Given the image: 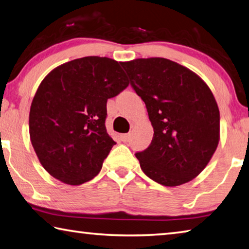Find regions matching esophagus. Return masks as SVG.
Segmentation results:
<instances>
[{"mask_svg": "<svg viewBox=\"0 0 249 249\" xmlns=\"http://www.w3.org/2000/svg\"><path fill=\"white\" fill-rule=\"evenodd\" d=\"M130 138H132V134H130V133L121 135V140H122V142H128Z\"/></svg>", "mask_w": 249, "mask_h": 249, "instance_id": "34e87169", "label": "esophagus"}]
</instances>
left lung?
Instances as JSON below:
<instances>
[{"mask_svg":"<svg viewBox=\"0 0 249 249\" xmlns=\"http://www.w3.org/2000/svg\"><path fill=\"white\" fill-rule=\"evenodd\" d=\"M122 66L155 132L149 147L135 153L142 172L170 187L195 178L219 142L220 113L211 90L192 71L163 57Z\"/></svg>","mask_w":249,"mask_h":249,"instance_id":"8db88e82","label":"left lung"}]
</instances>
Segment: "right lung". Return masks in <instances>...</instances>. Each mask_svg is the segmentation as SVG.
<instances>
[{
	"label": "right lung",
	"instance_id": "right-lung-1",
	"mask_svg": "<svg viewBox=\"0 0 249 249\" xmlns=\"http://www.w3.org/2000/svg\"><path fill=\"white\" fill-rule=\"evenodd\" d=\"M121 63L86 56L54 69L40 84L29 134L40 163L53 178L80 185L101 171L116 143L107 133V102L128 86Z\"/></svg>",
	"mask_w": 249,
	"mask_h": 249
}]
</instances>
